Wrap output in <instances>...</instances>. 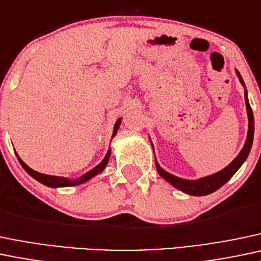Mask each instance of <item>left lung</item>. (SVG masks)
<instances>
[{
    "label": "left lung",
    "mask_w": 261,
    "mask_h": 261,
    "mask_svg": "<svg viewBox=\"0 0 261 261\" xmlns=\"http://www.w3.org/2000/svg\"><path fill=\"white\" fill-rule=\"evenodd\" d=\"M238 76H239V80L241 84L244 85L243 77L240 76V73L238 72ZM245 103H246V110H248V117H249V131H248V138H246L245 145H244L243 150H241L239 155L235 158V160L230 164L229 166L225 167L224 170L221 171L216 172V174L210 175V176L202 177V179L199 180H184L180 179V177L174 176V175L169 174L166 172L165 170L161 169L159 166V164L156 163V169H158V172L161 175L163 179H165L167 182L171 184L172 186H175L179 190L184 191L185 194H189V195H194V196H204V195H209V194L214 193L218 189H220L224 184H226L227 181L232 177V175L239 170V167L243 165L244 161L246 160L248 158L249 152H250L251 145H253V139H254V115H253V110H251L250 103H249L248 100V95H246L245 91Z\"/></svg>",
    "instance_id": "1"
}]
</instances>
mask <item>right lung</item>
Instances as JSON below:
<instances>
[{
    "label": "right lung",
    "mask_w": 261,
    "mask_h": 261,
    "mask_svg": "<svg viewBox=\"0 0 261 261\" xmlns=\"http://www.w3.org/2000/svg\"><path fill=\"white\" fill-rule=\"evenodd\" d=\"M120 122H121V119H119L116 121V123H115V128H114V134H112V138H114L115 135H116L117 133V128H119L120 126ZM110 155H111V152H110V150L108 151V153H106L105 159H103L102 161H101L100 164H98L97 166L94 167L92 170H90L89 172H86L85 175H82L81 177H79V179H75V180H67L66 177H60V176H51V175H45V174H40V172L35 171V170L30 169L29 166L26 165V164L23 163V161L21 160L20 158H18V161H20L21 166L23 167L24 170H26L27 172H29L30 175H31L34 179H36L37 181H40L41 184H43V185L46 186H50V188H65V186H73V185H80V184L85 182V181L90 180L91 177H94L95 175L100 174L101 171H102L103 169H105L106 165H108V161H109V158Z\"/></svg>",
    "instance_id": "right-lung-1"
}]
</instances>
